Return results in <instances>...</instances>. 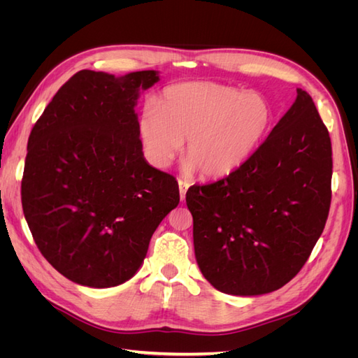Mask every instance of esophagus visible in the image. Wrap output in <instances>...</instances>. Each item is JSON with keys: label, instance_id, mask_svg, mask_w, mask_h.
I'll return each mask as SVG.
<instances>
[{"label": "esophagus", "instance_id": "34e87169", "mask_svg": "<svg viewBox=\"0 0 358 358\" xmlns=\"http://www.w3.org/2000/svg\"><path fill=\"white\" fill-rule=\"evenodd\" d=\"M178 182H179V194H180V200L183 201V200H185V194H187V191H188V188H189V182L183 180V179H179Z\"/></svg>", "mask_w": 358, "mask_h": 358}]
</instances>
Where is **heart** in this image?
Masks as SVG:
<instances>
[{
	"mask_svg": "<svg viewBox=\"0 0 358 358\" xmlns=\"http://www.w3.org/2000/svg\"><path fill=\"white\" fill-rule=\"evenodd\" d=\"M275 113L264 95L215 82L170 86L138 116L145 155L155 167L171 164L187 142V170L221 179L241 170L262 148Z\"/></svg>",
	"mask_w": 358,
	"mask_h": 358,
	"instance_id": "heart-1",
	"label": "heart"
}]
</instances>
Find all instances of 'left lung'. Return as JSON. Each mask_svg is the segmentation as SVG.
Segmentation results:
<instances>
[{
  "instance_id": "left-lung-1",
  "label": "left lung",
  "mask_w": 358,
  "mask_h": 358,
  "mask_svg": "<svg viewBox=\"0 0 358 358\" xmlns=\"http://www.w3.org/2000/svg\"><path fill=\"white\" fill-rule=\"evenodd\" d=\"M331 142L312 96L289 110L233 175L194 185L187 206L203 276L221 292L259 296L305 266L331 201Z\"/></svg>"
}]
</instances>
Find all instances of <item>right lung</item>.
<instances>
[{"mask_svg":"<svg viewBox=\"0 0 358 358\" xmlns=\"http://www.w3.org/2000/svg\"><path fill=\"white\" fill-rule=\"evenodd\" d=\"M158 71L121 78L82 70L32 127L22 208L40 252L73 282L109 288L133 278L150 237L179 204L169 173L149 166L134 110Z\"/></svg>","mask_w":358,"mask_h":358,"instance_id":"obj_1","label":"right lung"}]
</instances>
